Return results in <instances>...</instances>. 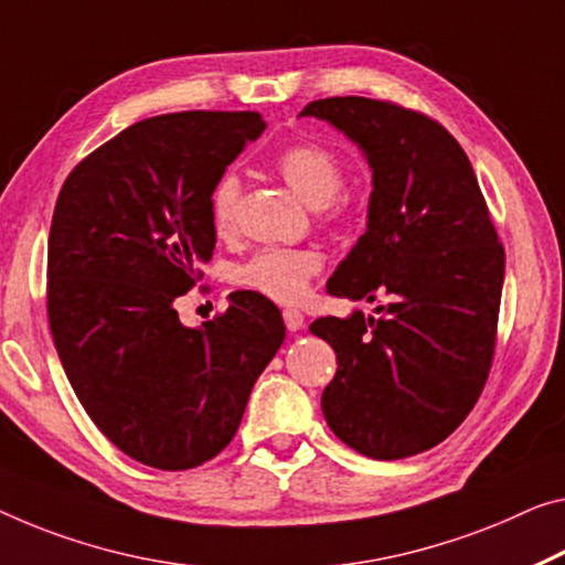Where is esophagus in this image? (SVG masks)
<instances>
[{
	"label": "esophagus",
	"instance_id": "obj_1",
	"mask_svg": "<svg viewBox=\"0 0 565 565\" xmlns=\"http://www.w3.org/2000/svg\"><path fill=\"white\" fill-rule=\"evenodd\" d=\"M282 318H285V328H288L290 333L300 331L302 323H306V316H302V312H300V310H295V308L282 310Z\"/></svg>",
	"mask_w": 565,
	"mask_h": 565
}]
</instances>
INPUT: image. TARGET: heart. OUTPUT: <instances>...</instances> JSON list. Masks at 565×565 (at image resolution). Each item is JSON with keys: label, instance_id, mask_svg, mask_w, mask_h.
Returning a JSON list of instances; mask_svg holds the SVG:
<instances>
[{"label": "heart", "instance_id": "b5f03b06", "mask_svg": "<svg viewBox=\"0 0 565 565\" xmlns=\"http://www.w3.org/2000/svg\"><path fill=\"white\" fill-rule=\"evenodd\" d=\"M280 177L292 192L318 206L320 214L333 220L345 212V199L338 192L343 184L341 159L316 141H295L277 151L273 159ZM242 181L234 171L222 173L210 192V220L216 234H230L237 222ZM323 257L308 247H267L242 263L234 273L242 288L265 295L277 302H295L308 290L310 277L320 273Z\"/></svg>", "mask_w": 565, "mask_h": 565}]
</instances>
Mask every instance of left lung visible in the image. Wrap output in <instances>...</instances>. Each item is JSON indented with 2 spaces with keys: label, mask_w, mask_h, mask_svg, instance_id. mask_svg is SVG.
Here are the masks:
<instances>
[{
  "label": "left lung",
  "mask_w": 565,
  "mask_h": 565,
  "mask_svg": "<svg viewBox=\"0 0 565 565\" xmlns=\"http://www.w3.org/2000/svg\"><path fill=\"white\" fill-rule=\"evenodd\" d=\"M300 116L341 128L373 171L369 227L326 290L392 298L379 318L312 320L338 359L320 398L326 422L366 457L419 455L447 439L482 394L505 249L470 159L427 113L345 95L312 100Z\"/></svg>",
  "instance_id": "1"
}]
</instances>
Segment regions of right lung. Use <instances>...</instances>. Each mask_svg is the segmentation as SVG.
<instances>
[{"label": "right lung", "mask_w": 565, "mask_h": 565, "mask_svg": "<svg viewBox=\"0 0 565 565\" xmlns=\"http://www.w3.org/2000/svg\"><path fill=\"white\" fill-rule=\"evenodd\" d=\"M263 131L255 110L138 120L85 156L57 194L52 341L95 427L156 470L220 455L285 341L280 312L247 290L204 328H184L173 308L216 245L214 181Z\"/></svg>", "instance_id": "obj_1"}]
</instances>
